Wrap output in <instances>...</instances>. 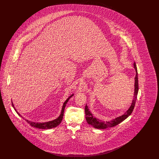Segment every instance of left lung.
Returning a JSON list of instances; mask_svg holds the SVG:
<instances>
[{
  "instance_id": "8db88e82",
  "label": "left lung",
  "mask_w": 159,
  "mask_h": 159,
  "mask_svg": "<svg viewBox=\"0 0 159 159\" xmlns=\"http://www.w3.org/2000/svg\"><path fill=\"white\" fill-rule=\"evenodd\" d=\"M134 67L135 70L136 71V76L135 77V91H134V98L132 101V104L130 107H129L128 110L126 111V112L125 114H123L122 116H120L119 117H116L113 120L110 121H102L96 117H93L92 114L91 113V111H89L88 107L87 105L85 106L84 108V111H85V116H86V120L88 122L89 125H91L93 128L97 129H103L108 128H112L120 123L121 121L125 120L126 118H128L129 116L132 113L134 107L135 105L136 102V98H137V95L138 92V71H137V68H136V64L134 62Z\"/></svg>"
}]
</instances>
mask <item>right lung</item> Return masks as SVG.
<instances>
[{"label": "right lung", "mask_w": 159, "mask_h": 159, "mask_svg": "<svg viewBox=\"0 0 159 159\" xmlns=\"http://www.w3.org/2000/svg\"><path fill=\"white\" fill-rule=\"evenodd\" d=\"M73 95H74V94H73V95H71V96H70L68 98H67V99L64 102V103L63 104V106H62V110H61V113L60 116H59L57 119H55V120H52V121L44 122V123H36V122H33V121H29V120H28L24 119V118L20 114V113L16 111V110L15 109V107L14 106V104H13L12 102V106H13V107H14L15 111L17 113V114H18L20 116H21V117H23V119H24L25 121H27L30 125H31V126L34 127V128H36L48 129L55 128V127H57L58 125H59L60 124L62 120V118H63L64 111V109H65L66 106V104H67V103L69 99L71 97H73Z\"/></svg>", "instance_id": "1"}]
</instances>
